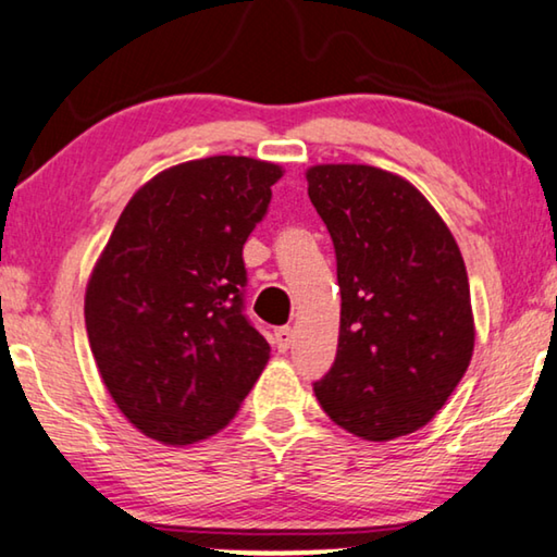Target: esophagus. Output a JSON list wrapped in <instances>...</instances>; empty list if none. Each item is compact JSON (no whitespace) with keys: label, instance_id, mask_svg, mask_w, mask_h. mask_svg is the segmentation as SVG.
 <instances>
[{"label":"esophagus","instance_id":"esophagus-1","mask_svg":"<svg viewBox=\"0 0 557 557\" xmlns=\"http://www.w3.org/2000/svg\"><path fill=\"white\" fill-rule=\"evenodd\" d=\"M290 343H294V331H290L288 325L273 331V345H276L278 352H286L290 348Z\"/></svg>","mask_w":557,"mask_h":557}]
</instances>
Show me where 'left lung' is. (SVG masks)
<instances>
[{"label": "left lung", "instance_id": "8db88e82", "mask_svg": "<svg viewBox=\"0 0 557 557\" xmlns=\"http://www.w3.org/2000/svg\"><path fill=\"white\" fill-rule=\"evenodd\" d=\"M306 177L341 286L338 352L313 382L318 403L362 440L412 434L444 407L473 352L459 246L422 193L392 172L315 165Z\"/></svg>", "mask_w": 557, "mask_h": 557}]
</instances>
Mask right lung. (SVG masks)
I'll use <instances>...</instances> for the list:
<instances>
[{
    "label": "right lung",
    "instance_id": "obj_1",
    "mask_svg": "<svg viewBox=\"0 0 557 557\" xmlns=\"http://www.w3.org/2000/svg\"><path fill=\"white\" fill-rule=\"evenodd\" d=\"M271 162L170 168L123 209L86 288L100 377L131 424L193 444L230 424L269 360L244 313V244L269 212Z\"/></svg>",
    "mask_w": 557,
    "mask_h": 557
}]
</instances>
